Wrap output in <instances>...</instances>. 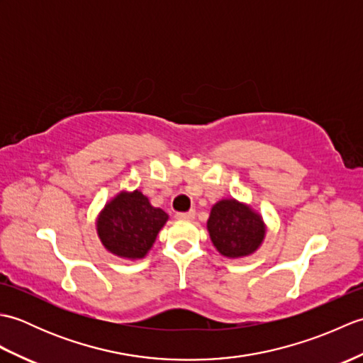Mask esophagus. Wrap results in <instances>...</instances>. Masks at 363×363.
I'll return each mask as SVG.
<instances>
[{"label":"esophagus","instance_id":"34e87169","mask_svg":"<svg viewBox=\"0 0 363 363\" xmlns=\"http://www.w3.org/2000/svg\"><path fill=\"white\" fill-rule=\"evenodd\" d=\"M176 218H177V220H194V218H195V211L176 213Z\"/></svg>","mask_w":363,"mask_h":363}]
</instances>
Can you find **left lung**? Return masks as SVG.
Segmentation results:
<instances>
[{"label": "left lung", "instance_id": "1", "mask_svg": "<svg viewBox=\"0 0 363 363\" xmlns=\"http://www.w3.org/2000/svg\"><path fill=\"white\" fill-rule=\"evenodd\" d=\"M207 233L223 257L243 259L256 252L267 235L262 215L235 198L215 203L207 220Z\"/></svg>", "mask_w": 363, "mask_h": 363}]
</instances>
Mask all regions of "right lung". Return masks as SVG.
I'll return each mask as SVG.
<instances>
[{
  "instance_id": "1",
  "label": "right lung",
  "mask_w": 363,
  "mask_h": 363,
  "mask_svg": "<svg viewBox=\"0 0 363 363\" xmlns=\"http://www.w3.org/2000/svg\"><path fill=\"white\" fill-rule=\"evenodd\" d=\"M168 215L154 207L140 190H121L96 217V234L104 248L121 259H143L152 248Z\"/></svg>"
}]
</instances>
